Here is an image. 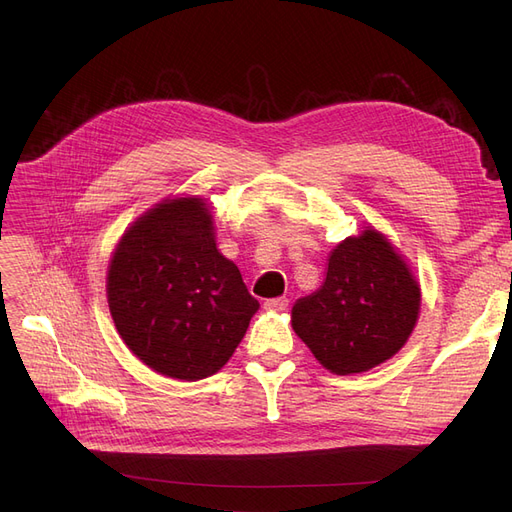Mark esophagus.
Returning a JSON list of instances; mask_svg holds the SVG:
<instances>
[{"mask_svg": "<svg viewBox=\"0 0 512 512\" xmlns=\"http://www.w3.org/2000/svg\"><path fill=\"white\" fill-rule=\"evenodd\" d=\"M265 309L269 312H286L288 309V299L286 297H277V299H267Z\"/></svg>", "mask_w": 512, "mask_h": 512, "instance_id": "34e87169", "label": "esophagus"}]
</instances>
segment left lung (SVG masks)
<instances>
[{
	"label": "left lung",
	"instance_id": "obj_1",
	"mask_svg": "<svg viewBox=\"0 0 512 512\" xmlns=\"http://www.w3.org/2000/svg\"><path fill=\"white\" fill-rule=\"evenodd\" d=\"M421 290L374 228L329 256L322 286L292 305V329L333 374H361L391 359L410 337Z\"/></svg>",
	"mask_w": 512,
	"mask_h": 512
}]
</instances>
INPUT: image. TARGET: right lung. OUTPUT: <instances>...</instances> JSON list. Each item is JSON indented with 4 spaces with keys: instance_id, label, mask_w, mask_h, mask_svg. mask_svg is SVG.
Segmentation results:
<instances>
[{
    "instance_id": "add662e5",
    "label": "right lung",
    "mask_w": 512,
    "mask_h": 512,
    "mask_svg": "<svg viewBox=\"0 0 512 512\" xmlns=\"http://www.w3.org/2000/svg\"><path fill=\"white\" fill-rule=\"evenodd\" d=\"M106 292L126 346L179 380L222 369L258 309L235 262L215 247L200 198L164 200L138 218L117 245Z\"/></svg>"
}]
</instances>
